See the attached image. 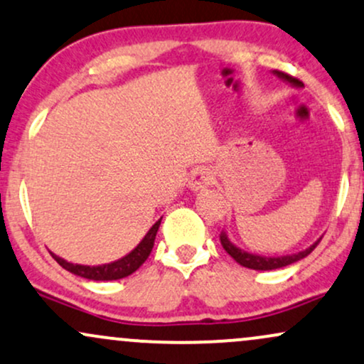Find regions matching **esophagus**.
Here are the masks:
<instances>
[{
	"label": "esophagus",
	"mask_w": 364,
	"mask_h": 364,
	"mask_svg": "<svg viewBox=\"0 0 364 364\" xmlns=\"http://www.w3.org/2000/svg\"><path fill=\"white\" fill-rule=\"evenodd\" d=\"M211 183H213V172H211V170L204 168V166H199V168H196L191 175L189 187H191V191L199 192V191L208 189Z\"/></svg>",
	"instance_id": "34e87169"
}]
</instances>
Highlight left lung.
Instances as JSON below:
<instances>
[{
    "mask_svg": "<svg viewBox=\"0 0 364 364\" xmlns=\"http://www.w3.org/2000/svg\"><path fill=\"white\" fill-rule=\"evenodd\" d=\"M272 73H274L277 78L286 81V83L293 85V87H296V88L303 87V83L300 80L293 78V76L286 75V73H283V71H272ZM220 240H221V245H223V249L228 252V254L232 255V257L237 260L240 266L254 269V271H272V269L286 267V266H289V264H294V262H298V260L305 259L306 255H309L310 252L318 245V242L322 240V238H318L317 242L311 243L309 249L296 252V254H291V255H277V257H267V255H259V254H252V252L242 250L240 247H237L235 243H232V240H230L228 233L226 232H221Z\"/></svg>",
    "mask_w": 364,
    "mask_h": 364,
    "instance_id": "obj_1",
    "label": "left lung"
}]
</instances>
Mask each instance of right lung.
<instances>
[{
  "mask_svg": "<svg viewBox=\"0 0 364 364\" xmlns=\"http://www.w3.org/2000/svg\"><path fill=\"white\" fill-rule=\"evenodd\" d=\"M160 223H161V218L148 230V233L144 235L143 240H141L138 245L129 252V254L124 255L121 259L114 260V262L100 264V266H83V264L68 262V260L61 259L59 255L53 254V252H50V255H53L59 266L66 269V271L73 272V274L85 277V279H92V281L122 279V277H127L134 271H138V269L143 266L144 260L149 257L153 245H155L156 232L158 228H160Z\"/></svg>",
  "mask_w": 364,
  "mask_h": 364,
  "instance_id": "1",
  "label": "right lung"
}]
</instances>
